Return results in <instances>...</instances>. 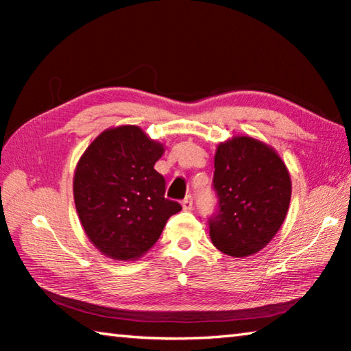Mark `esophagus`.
I'll return each mask as SVG.
<instances>
[{"label": "esophagus", "mask_w": 351, "mask_h": 351, "mask_svg": "<svg viewBox=\"0 0 351 351\" xmlns=\"http://www.w3.org/2000/svg\"><path fill=\"white\" fill-rule=\"evenodd\" d=\"M181 204H182V209H184V210H190V209H192V206H193L192 195H187V197L182 199Z\"/></svg>", "instance_id": "1"}]
</instances>
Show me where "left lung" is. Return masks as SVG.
Here are the masks:
<instances>
[{
  "instance_id": "left-lung-1",
  "label": "left lung",
  "mask_w": 351,
  "mask_h": 351,
  "mask_svg": "<svg viewBox=\"0 0 351 351\" xmlns=\"http://www.w3.org/2000/svg\"><path fill=\"white\" fill-rule=\"evenodd\" d=\"M213 167L218 210L209 218L212 243L232 257L258 252L287 217L291 199L287 165L269 145L235 136L218 145Z\"/></svg>"
}]
</instances>
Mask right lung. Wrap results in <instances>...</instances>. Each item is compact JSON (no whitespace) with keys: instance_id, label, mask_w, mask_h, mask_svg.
<instances>
[{"instance_id":"add662e5","label":"right lung","mask_w":351,"mask_h":351,"mask_svg":"<svg viewBox=\"0 0 351 351\" xmlns=\"http://www.w3.org/2000/svg\"><path fill=\"white\" fill-rule=\"evenodd\" d=\"M164 147L139 127L100 133L74 173V201L83 230L100 252L128 261L144 255L181 204L167 199L165 180L154 170Z\"/></svg>"}]
</instances>
